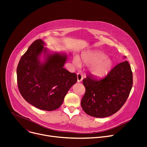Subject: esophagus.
I'll return each mask as SVG.
<instances>
[{"mask_svg": "<svg viewBox=\"0 0 147 147\" xmlns=\"http://www.w3.org/2000/svg\"><path fill=\"white\" fill-rule=\"evenodd\" d=\"M77 82H81L83 80V75L81 73H77Z\"/></svg>", "mask_w": 147, "mask_h": 147, "instance_id": "34e87169", "label": "esophagus"}]
</instances>
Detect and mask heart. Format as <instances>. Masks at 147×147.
Returning a JSON list of instances; mask_svg holds the SVG:
<instances>
[{
    "instance_id": "1",
    "label": "heart",
    "mask_w": 147,
    "mask_h": 147,
    "mask_svg": "<svg viewBox=\"0 0 147 147\" xmlns=\"http://www.w3.org/2000/svg\"><path fill=\"white\" fill-rule=\"evenodd\" d=\"M82 61L90 64L89 70L90 73L97 77H103L108 74L113 66V61L111 58L106 57V55L99 51L89 52L84 53L82 55ZM73 63L75 65H80V60L78 56L73 58Z\"/></svg>"
}]
</instances>
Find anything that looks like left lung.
<instances>
[{
  "mask_svg": "<svg viewBox=\"0 0 147 147\" xmlns=\"http://www.w3.org/2000/svg\"><path fill=\"white\" fill-rule=\"evenodd\" d=\"M83 83L86 92L81 106L84 112L100 118L111 116L121 108L131 90V66L127 61H123L115 66L103 79L97 80L89 75Z\"/></svg>",
  "mask_w": 147,
  "mask_h": 147,
  "instance_id": "1",
  "label": "left lung"
}]
</instances>
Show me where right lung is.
<instances>
[{
  "label": "right lung",
  "mask_w": 147,
  "mask_h": 147,
  "mask_svg": "<svg viewBox=\"0 0 147 147\" xmlns=\"http://www.w3.org/2000/svg\"><path fill=\"white\" fill-rule=\"evenodd\" d=\"M41 39L35 41L22 56L17 67L18 89L24 99L41 110L58 109L77 75L63 68L67 55L51 52ZM43 54V60L41 56Z\"/></svg>",
  "instance_id": "right-lung-1"
}]
</instances>
